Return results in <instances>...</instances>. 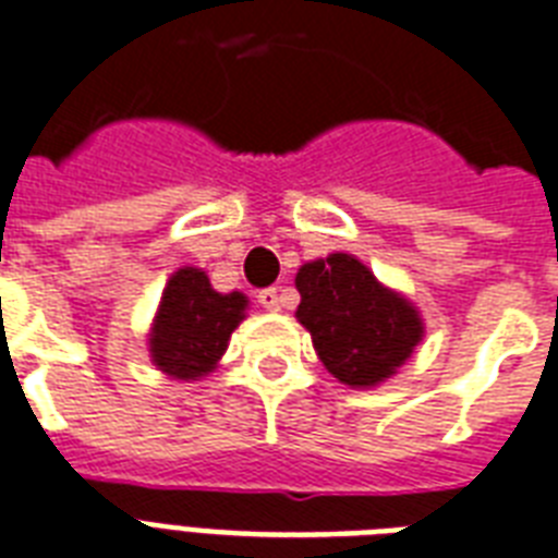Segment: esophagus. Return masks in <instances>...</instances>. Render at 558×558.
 Segmentation results:
<instances>
[{
  "label": "esophagus",
  "instance_id": "1",
  "mask_svg": "<svg viewBox=\"0 0 558 558\" xmlns=\"http://www.w3.org/2000/svg\"><path fill=\"white\" fill-rule=\"evenodd\" d=\"M258 305L267 311H279L282 308V296L276 288H265V291H258Z\"/></svg>",
  "mask_w": 558,
  "mask_h": 558
}]
</instances>
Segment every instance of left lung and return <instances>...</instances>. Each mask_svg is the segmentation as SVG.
<instances>
[{"instance_id": "obj_1", "label": "left lung", "mask_w": 558, "mask_h": 558, "mask_svg": "<svg viewBox=\"0 0 558 558\" xmlns=\"http://www.w3.org/2000/svg\"><path fill=\"white\" fill-rule=\"evenodd\" d=\"M296 291V319L311 331L328 373L349 387L390 378L422 340L418 311L347 253L302 265Z\"/></svg>"}]
</instances>
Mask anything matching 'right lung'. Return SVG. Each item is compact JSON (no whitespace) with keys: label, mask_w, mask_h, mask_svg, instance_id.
Segmentation results:
<instances>
[{"label":"right lung","mask_w":558,"mask_h":558,"mask_svg":"<svg viewBox=\"0 0 558 558\" xmlns=\"http://www.w3.org/2000/svg\"><path fill=\"white\" fill-rule=\"evenodd\" d=\"M244 293H218L197 267L177 270L168 279L150 331L154 364L183 381L211 373L227 352L230 335L244 319Z\"/></svg>","instance_id":"1"}]
</instances>
